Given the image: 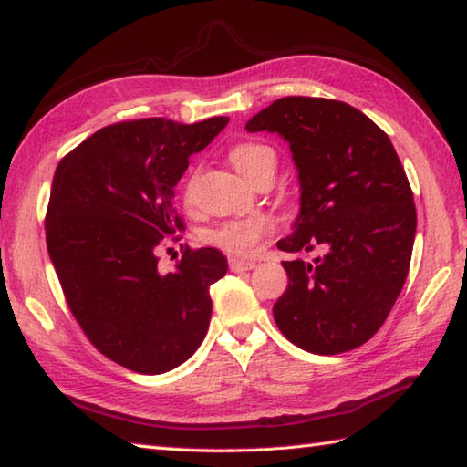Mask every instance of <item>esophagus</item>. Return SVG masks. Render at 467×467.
Here are the masks:
<instances>
[{
	"instance_id": "1",
	"label": "esophagus",
	"mask_w": 467,
	"mask_h": 467,
	"mask_svg": "<svg viewBox=\"0 0 467 467\" xmlns=\"http://www.w3.org/2000/svg\"><path fill=\"white\" fill-rule=\"evenodd\" d=\"M228 267H231L233 272H247L255 267V262H243V259H228Z\"/></svg>"
}]
</instances>
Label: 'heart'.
I'll use <instances>...</instances> for the list:
<instances>
[{
	"label": "heart",
	"instance_id": "heart-1",
	"mask_svg": "<svg viewBox=\"0 0 467 467\" xmlns=\"http://www.w3.org/2000/svg\"><path fill=\"white\" fill-rule=\"evenodd\" d=\"M228 158H231L233 167L241 172L244 179L255 181L265 175V172L275 171V152L274 148L255 140H243L236 141L228 150ZM195 181L197 171H192L181 183V200L185 205H192L195 200ZM272 231V223L264 216H249V218H236L226 220V223L218 224L210 231L203 233V241H208L214 247L224 249L226 253L236 257H247L257 251L259 243L264 236Z\"/></svg>",
	"mask_w": 467,
	"mask_h": 467
}]
</instances>
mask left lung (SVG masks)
<instances>
[{"mask_svg":"<svg viewBox=\"0 0 467 467\" xmlns=\"http://www.w3.org/2000/svg\"><path fill=\"white\" fill-rule=\"evenodd\" d=\"M278 131L300 181V216L280 251L326 255L282 262L288 286L275 326L306 352H348L383 326L408 278L416 205L387 133L342 100L284 97L259 110L247 131Z\"/></svg>","mask_w":467,"mask_h":467,"instance_id":"left-lung-1","label":"left lung"}]
</instances>
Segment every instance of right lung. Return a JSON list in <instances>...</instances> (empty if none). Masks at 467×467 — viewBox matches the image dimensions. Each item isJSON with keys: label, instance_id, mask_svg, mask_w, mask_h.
<instances>
[{"label": "right lung", "instance_id": "obj_1", "mask_svg": "<svg viewBox=\"0 0 467 467\" xmlns=\"http://www.w3.org/2000/svg\"><path fill=\"white\" fill-rule=\"evenodd\" d=\"M226 123L119 121L86 138L55 169L45 234L63 296L90 344L136 373L183 365L208 331L210 286L226 274V257L185 244L176 272L161 275L157 251L183 239L172 187L189 156Z\"/></svg>", "mask_w": 467, "mask_h": 467}]
</instances>
